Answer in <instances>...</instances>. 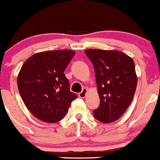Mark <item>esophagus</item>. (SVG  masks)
Segmentation results:
<instances>
[{"label":"esophagus","mask_w":160,"mask_h":160,"mask_svg":"<svg viewBox=\"0 0 160 160\" xmlns=\"http://www.w3.org/2000/svg\"><path fill=\"white\" fill-rule=\"evenodd\" d=\"M86 93H87V89H86V88H83V89H82L81 92L79 93V97L81 98H85L86 95Z\"/></svg>","instance_id":"obj_1"}]
</instances>
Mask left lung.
<instances>
[{"label": "left lung", "mask_w": 160, "mask_h": 160, "mask_svg": "<svg viewBox=\"0 0 160 160\" xmlns=\"http://www.w3.org/2000/svg\"><path fill=\"white\" fill-rule=\"evenodd\" d=\"M86 55L94 66L100 98L95 118L103 123L114 122L132 103L137 87L135 63L128 55L117 50L86 49Z\"/></svg>", "instance_id": "obj_1"}]
</instances>
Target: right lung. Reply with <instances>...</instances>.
<instances>
[{"mask_svg":"<svg viewBox=\"0 0 160 160\" xmlns=\"http://www.w3.org/2000/svg\"><path fill=\"white\" fill-rule=\"evenodd\" d=\"M75 52L69 49L40 52L24 62L17 78L19 94L28 111L46 122H58L78 98L70 91L64 71Z\"/></svg>","mask_w":160,"mask_h":160,"instance_id":"1","label":"right lung"}]
</instances>
